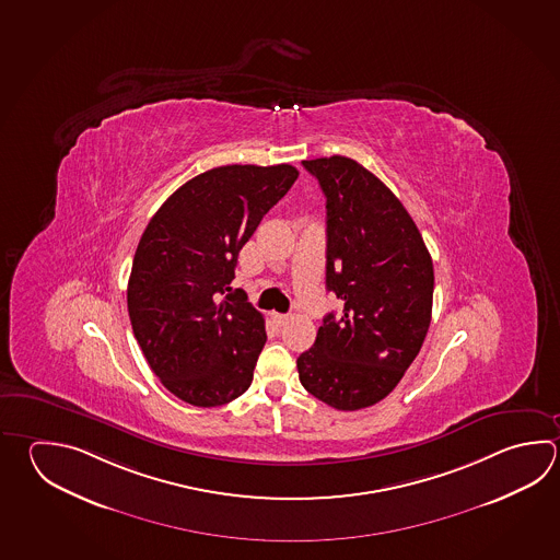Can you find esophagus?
Listing matches in <instances>:
<instances>
[{"label":"esophagus","mask_w":560,"mask_h":560,"mask_svg":"<svg viewBox=\"0 0 560 560\" xmlns=\"http://www.w3.org/2000/svg\"><path fill=\"white\" fill-rule=\"evenodd\" d=\"M289 315H279V313H273V320L277 327H285L287 323H289Z\"/></svg>","instance_id":"esophagus-1"}]
</instances>
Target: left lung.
<instances>
[{
  "instance_id": "1",
  "label": "left lung",
  "mask_w": 560,
  "mask_h": 560,
  "mask_svg": "<svg viewBox=\"0 0 560 560\" xmlns=\"http://www.w3.org/2000/svg\"><path fill=\"white\" fill-rule=\"evenodd\" d=\"M327 198L328 313L296 359L308 394L342 412L386 398L422 349L432 320L433 265L410 213L384 182L347 156L303 160Z\"/></svg>"
}]
</instances>
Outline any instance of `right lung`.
Listing matches in <instances>:
<instances>
[{
    "instance_id": "right-lung-1",
    "label": "right lung",
    "mask_w": 560,
    "mask_h": 560,
    "mask_svg": "<svg viewBox=\"0 0 560 560\" xmlns=\"http://www.w3.org/2000/svg\"><path fill=\"white\" fill-rule=\"evenodd\" d=\"M296 178L291 164L211 168L148 222L128 279V315L150 369L179 400L222 406L254 381L264 315L230 283L243 245Z\"/></svg>"
}]
</instances>
